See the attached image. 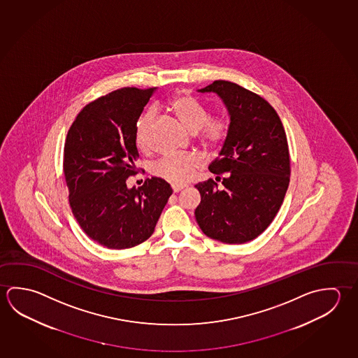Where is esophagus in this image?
<instances>
[{"instance_id":"34e87169","label":"esophagus","mask_w":358,"mask_h":358,"mask_svg":"<svg viewBox=\"0 0 358 358\" xmlns=\"http://www.w3.org/2000/svg\"><path fill=\"white\" fill-rule=\"evenodd\" d=\"M172 189H173V192H175V194H177V192H180L181 189H183V186H175V185H173V186H172Z\"/></svg>"}]
</instances>
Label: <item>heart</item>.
<instances>
[{"mask_svg":"<svg viewBox=\"0 0 358 358\" xmlns=\"http://www.w3.org/2000/svg\"><path fill=\"white\" fill-rule=\"evenodd\" d=\"M172 112L192 132H200L201 141L210 147L220 145L229 132V122L224 115L208 117L206 108L192 95L180 93L170 101ZM153 118V110H147L139 117L136 127V139L141 147L145 145V132ZM202 159L197 155H177L156 162L153 173L177 186L185 185L200 170Z\"/></svg>","mask_w":358,"mask_h":358,"instance_id":"obj_1","label":"heart"}]
</instances>
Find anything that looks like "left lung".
Segmentation results:
<instances>
[{
	"mask_svg": "<svg viewBox=\"0 0 358 358\" xmlns=\"http://www.w3.org/2000/svg\"><path fill=\"white\" fill-rule=\"evenodd\" d=\"M199 92L219 95L230 126L208 166L223 188L213 178L194 186L201 194L196 221L208 238L244 244L265 231L282 206L290 180L287 134L275 109L235 83L215 80Z\"/></svg>",
	"mask_w": 358,
	"mask_h": 358,
	"instance_id": "8db88e82",
	"label": "left lung"
}]
</instances>
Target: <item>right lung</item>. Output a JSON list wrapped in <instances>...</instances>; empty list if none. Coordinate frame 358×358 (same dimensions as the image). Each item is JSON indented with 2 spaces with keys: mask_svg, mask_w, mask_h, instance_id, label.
I'll return each mask as SVG.
<instances>
[{
  "mask_svg": "<svg viewBox=\"0 0 358 358\" xmlns=\"http://www.w3.org/2000/svg\"><path fill=\"white\" fill-rule=\"evenodd\" d=\"M156 88H122L89 103L76 115L64 147L63 170L71 211L89 238L108 249H128L151 236L172 194L152 177L137 175L136 127Z\"/></svg>",
  "mask_w": 358,
  "mask_h": 358,
  "instance_id": "1",
  "label": "right lung"
}]
</instances>
